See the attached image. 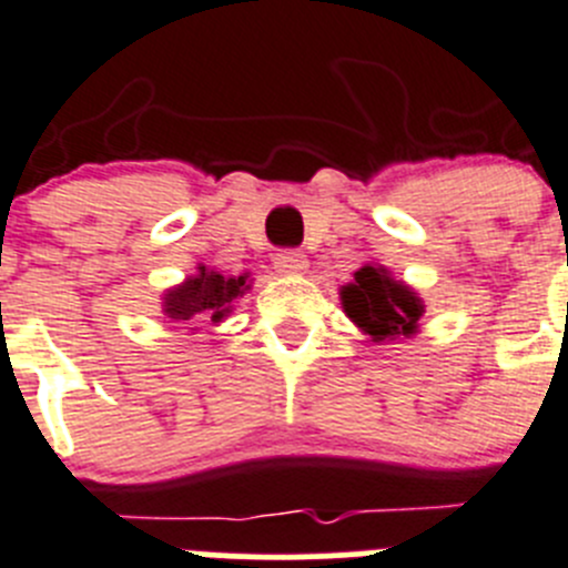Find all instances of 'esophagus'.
<instances>
[{
    "label": "esophagus",
    "mask_w": 568,
    "mask_h": 568,
    "mask_svg": "<svg viewBox=\"0 0 568 568\" xmlns=\"http://www.w3.org/2000/svg\"><path fill=\"white\" fill-rule=\"evenodd\" d=\"M274 268H277L280 274H305L308 257L302 252H296V248H285V252H277V257H274Z\"/></svg>",
    "instance_id": "34e87169"
}]
</instances>
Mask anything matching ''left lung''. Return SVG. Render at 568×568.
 I'll return each mask as SVG.
<instances>
[{
    "label": "left lung",
    "mask_w": 568,
    "mask_h": 568,
    "mask_svg": "<svg viewBox=\"0 0 568 568\" xmlns=\"http://www.w3.org/2000/svg\"><path fill=\"white\" fill-rule=\"evenodd\" d=\"M347 320L369 336V342H395L412 338L426 314L423 296L404 280H395L381 263H364L353 283L338 288Z\"/></svg>",
    "instance_id": "1"
}]
</instances>
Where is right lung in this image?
Listing matches in <instances>:
<instances>
[{
	"label": "right lung",
	"mask_w": 568,
	"mask_h": 568,
	"mask_svg": "<svg viewBox=\"0 0 568 568\" xmlns=\"http://www.w3.org/2000/svg\"><path fill=\"white\" fill-rule=\"evenodd\" d=\"M252 288L248 274H221L215 268H206L204 263L195 266V274L184 277L182 283L173 285L162 294V314L171 322H184V325H195V322H224L232 316L235 302L241 300L246 291ZM195 331V327H190Z\"/></svg>",
	"instance_id": "right-lung-1"
}]
</instances>
